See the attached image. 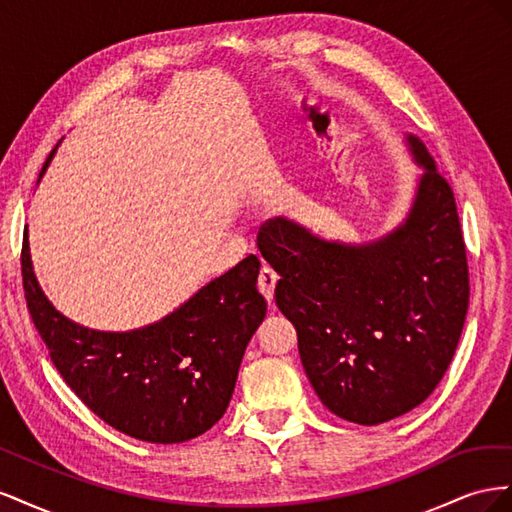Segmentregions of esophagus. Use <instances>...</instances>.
I'll return each mask as SVG.
<instances>
[{
  "instance_id": "1",
  "label": "esophagus",
  "mask_w": 512,
  "mask_h": 512,
  "mask_svg": "<svg viewBox=\"0 0 512 512\" xmlns=\"http://www.w3.org/2000/svg\"><path fill=\"white\" fill-rule=\"evenodd\" d=\"M277 280H280V275L275 273V269H271V267H267V265L260 269V273H258V286H260L262 294H265V297H267L269 301L273 299V290H275Z\"/></svg>"
}]
</instances>
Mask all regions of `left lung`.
Here are the masks:
<instances>
[{"mask_svg": "<svg viewBox=\"0 0 512 512\" xmlns=\"http://www.w3.org/2000/svg\"><path fill=\"white\" fill-rule=\"evenodd\" d=\"M406 224L378 243H327L288 220L260 226L280 273L275 303L294 324L305 374L333 414L380 425L414 410L453 361L470 305L466 241L451 183L425 145Z\"/></svg>", "mask_w": 512, "mask_h": 512, "instance_id": "8db88e82", "label": "left lung"}]
</instances>
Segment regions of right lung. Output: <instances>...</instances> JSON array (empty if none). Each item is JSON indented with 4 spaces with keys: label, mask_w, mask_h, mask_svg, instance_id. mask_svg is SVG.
Instances as JSON below:
<instances>
[{
    "label": "right lung",
    "mask_w": 512,
    "mask_h": 512,
    "mask_svg": "<svg viewBox=\"0 0 512 512\" xmlns=\"http://www.w3.org/2000/svg\"><path fill=\"white\" fill-rule=\"evenodd\" d=\"M258 271L260 260L250 254L162 322L102 333L70 322L46 301L27 232L21 250L29 316L61 378L104 423L156 444L192 440L224 416L245 346L267 314Z\"/></svg>",
    "instance_id": "1"
}]
</instances>
